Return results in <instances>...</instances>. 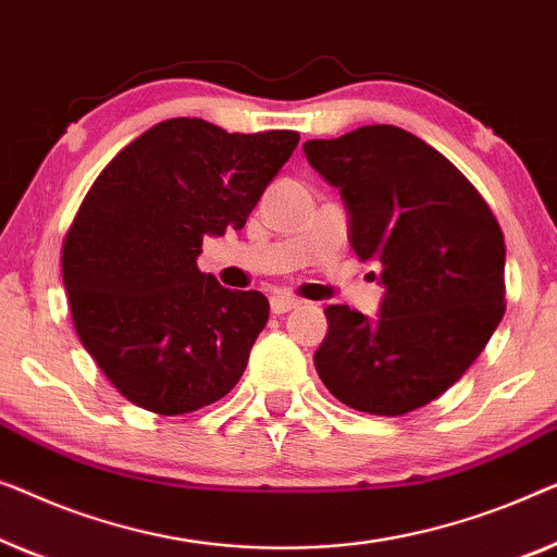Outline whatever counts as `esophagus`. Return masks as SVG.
<instances>
[{
	"instance_id": "obj_1",
	"label": "esophagus",
	"mask_w": 557,
	"mask_h": 557,
	"mask_svg": "<svg viewBox=\"0 0 557 557\" xmlns=\"http://www.w3.org/2000/svg\"><path fill=\"white\" fill-rule=\"evenodd\" d=\"M270 308H272V312H275V315H282V312H289V310L300 308V300H297V297H293V295L275 293V295L270 297Z\"/></svg>"
}]
</instances>
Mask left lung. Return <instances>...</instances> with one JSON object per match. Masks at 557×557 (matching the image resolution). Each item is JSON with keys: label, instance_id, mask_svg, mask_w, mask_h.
<instances>
[{"label": "left lung", "instance_id": "8db88e82", "mask_svg": "<svg viewBox=\"0 0 557 557\" xmlns=\"http://www.w3.org/2000/svg\"><path fill=\"white\" fill-rule=\"evenodd\" d=\"M305 159L341 191L348 242L381 268L368 318L325 308L312 363L350 409L401 417L434 401L482 354L505 315V237L480 191L442 153L396 125L315 138Z\"/></svg>", "mask_w": 557, "mask_h": 557}]
</instances>
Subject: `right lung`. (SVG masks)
Returning a JSON list of instances; mask_svg holds the SVG:
<instances>
[{
  "label": "right lung",
  "mask_w": 557,
  "mask_h": 557,
  "mask_svg": "<svg viewBox=\"0 0 557 557\" xmlns=\"http://www.w3.org/2000/svg\"><path fill=\"white\" fill-rule=\"evenodd\" d=\"M297 140L171 119L125 146L83 199L62 247L70 312L85 350L140 409L197 411L245 373L268 297L222 287L197 257L203 237L247 224Z\"/></svg>",
  "instance_id": "1"
}]
</instances>
